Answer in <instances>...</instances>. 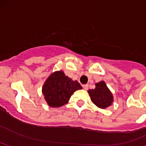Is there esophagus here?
Segmentation results:
<instances>
[{"mask_svg": "<svg viewBox=\"0 0 146 146\" xmlns=\"http://www.w3.org/2000/svg\"><path fill=\"white\" fill-rule=\"evenodd\" d=\"M82 87L85 90H88V85H82Z\"/></svg>", "mask_w": 146, "mask_h": 146, "instance_id": "34e87169", "label": "esophagus"}]
</instances>
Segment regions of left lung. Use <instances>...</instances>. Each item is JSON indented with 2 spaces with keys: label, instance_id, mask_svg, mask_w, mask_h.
I'll list each match as a JSON object with an SVG mask.
<instances>
[{
  "label": "left lung",
  "instance_id": "obj_1",
  "mask_svg": "<svg viewBox=\"0 0 146 146\" xmlns=\"http://www.w3.org/2000/svg\"><path fill=\"white\" fill-rule=\"evenodd\" d=\"M95 86L96 87L94 89L88 90L93 104L102 109H105L111 106L113 102V96L106 82L101 81L95 84Z\"/></svg>",
  "mask_w": 146,
  "mask_h": 146
}]
</instances>
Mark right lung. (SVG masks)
<instances>
[{
    "label": "right lung",
    "instance_id": "obj_1",
    "mask_svg": "<svg viewBox=\"0 0 146 146\" xmlns=\"http://www.w3.org/2000/svg\"><path fill=\"white\" fill-rule=\"evenodd\" d=\"M82 89L77 80L68 78L63 70H58L47 78L42 86V93L49 106L59 108L68 102L76 90Z\"/></svg>",
    "mask_w": 146,
    "mask_h": 146
}]
</instances>
